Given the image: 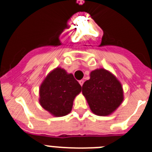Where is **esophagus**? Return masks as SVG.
Listing matches in <instances>:
<instances>
[{"instance_id": "esophagus-1", "label": "esophagus", "mask_w": 152, "mask_h": 152, "mask_svg": "<svg viewBox=\"0 0 152 152\" xmlns=\"http://www.w3.org/2000/svg\"><path fill=\"white\" fill-rule=\"evenodd\" d=\"M79 84H80V86H82V85H83V84H84V80H79Z\"/></svg>"}]
</instances>
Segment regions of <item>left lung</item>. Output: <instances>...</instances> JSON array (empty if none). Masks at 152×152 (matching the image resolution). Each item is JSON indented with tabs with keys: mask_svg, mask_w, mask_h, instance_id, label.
<instances>
[{
	"mask_svg": "<svg viewBox=\"0 0 152 152\" xmlns=\"http://www.w3.org/2000/svg\"><path fill=\"white\" fill-rule=\"evenodd\" d=\"M91 111L97 116H108L123 101V90L119 80L111 72L100 68L91 72L90 79L82 86Z\"/></svg>",
	"mask_w": 152,
	"mask_h": 152,
	"instance_id": "obj_1",
	"label": "left lung"
}]
</instances>
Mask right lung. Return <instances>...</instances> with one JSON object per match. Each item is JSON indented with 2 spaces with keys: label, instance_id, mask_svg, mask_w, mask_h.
Returning <instances> with one entry per match:
<instances>
[{
  "label": "right lung",
  "instance_id": "right-lung-1",
  "mask_svg": "<svg viewBox=\"0 0 152 152\" xmlns=\"http://www.w3.org/2000/svg\"><path fill=\"white\" fill-rule=\"evenodd\" d=\"M80 91L81 86L72 74L56 68L40 86V105L54 116H64L72 111L74 100Z\"/></svg>",
  "mask_w": 152,
  "mask_h": 152
}]
</instances>
